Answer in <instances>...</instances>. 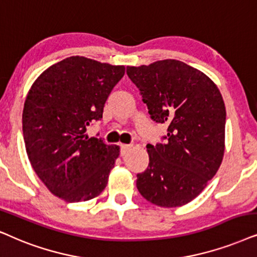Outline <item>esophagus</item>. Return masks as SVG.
Returning a JSON list of instances; mask_svg holds the SVG:
<instances>
[{
	"instance_id": "1",
	"label": "esophagus",
	"mask_w": 257,
	"mask_h": 257,
	"mask_svg": "<svg viewBox=\"0 0 257 257\" xmlns=\"http://www.w3.org/2000/svg\"><path fill=\"white\" fill-rule=\"evenodd\" d=\"M132 148V146L131 145H127V144H121L120 145V150H121V156H124L125 155V153H126V151H127V150H130V149H131Z\"/></svg>"
}]
</instances>
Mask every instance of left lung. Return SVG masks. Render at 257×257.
<instances>
[{
	"instance_id": "obj_1",
	"label": "left lung",
	"mask_w": 257,
	"mask_h": 257,
	"mask_svg": "<svg viewBox=\"0 0 257 257\" xmlns=\"http://www.w3.org/2000/svg\"><path fill=\"white\" fill-rule=\"evenodd\" d=\"M155 121L168 124L165 144H149L150 163L137 189L163 208L195 199L217 172L225 149V106L208 75L178 60L128 66Z\"/></svg>"
}]
</instances>
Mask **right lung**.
Wrapping results in <instances>:
<instances>
[{"label":"right lung","instance_id":"obj_1","mask_svg":"<svg viewBox=\"0 0 257 257\" xmlns=\"http://www.w3.org/2000/svg\"><path fill=\"white\" fill-rule=\"evenodd\" d=\"M125 66L69 56L38 76L22 113L26 151L47 189L63 201L82 202L101 194L120 148L86 135L102 118L104 105Z\"/></svg>","mask_w":257,"mask_h":257}]
</instances>
